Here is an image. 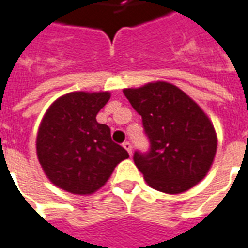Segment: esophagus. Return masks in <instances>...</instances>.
<instances>
[{"label": "esophagus", "mask_w": 248, "mask_h": 248, "mask_svg": "<svg viewBox=\"0 0 248 248\" xmlns=\"http://www.w3.org/2000/svg\"><path fill=\"white\" fill-rule=\"evenodd\" d=\"M123 148H124V149H125V151L128 152L129 155H132V145H131V142L125 141V142H124V144H123Z\"/></svg>", "instance_id": "34e87169"}]
</instances>
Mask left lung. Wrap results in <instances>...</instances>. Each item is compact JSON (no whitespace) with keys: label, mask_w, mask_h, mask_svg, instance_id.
Listing matches in <instances>:
<instances>
[{"label":"left lung","mask_w":248,"mask_h":248,"mask_svg":"<svg viewBox=\"0 0 248 248\" xmlns=\"http://www.w3.org/2000/svg\"><path fill=\"white\" fill-rule=\"evenodd\" d=\"M142 117L151 149L135 152V164L148 185L180 194L201 182L217 153V133L203 109L178 87L153 82L123 90Z\"/></svg>","instance_id":"8db88e82"}]
</instances>
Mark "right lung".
<instances>
[{
	"label": "right lung",
	"mask_w": 248,
	"mask_h": 248,
	"mask_svg": "<svg viewBox=\"0 0 248 248\" xmlns=\"http://www.w3.org/2000/svg\"><path fill=\"white\" fill-rule=\"evenodd\" d=\"M111 93L75 91L58 97L37 135V156L45 174L63 190L87 196L106 185L119 162L129 157L112 141L111 129L96 115Z\"/></svg>",
	"instance_id": "obj_1"
}]
</instances>
